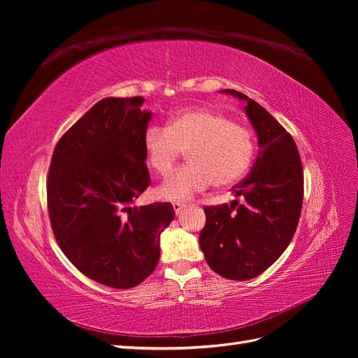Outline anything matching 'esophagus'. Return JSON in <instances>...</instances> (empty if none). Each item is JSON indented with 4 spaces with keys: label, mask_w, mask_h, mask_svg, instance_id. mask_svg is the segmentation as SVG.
Here are the masks:
<instances>
[{
    "label": "esophagus",
    "mask_w": 358,
    "mask_h": 358,
    "mask_svg": "<svg viewBox=\"0 0 358 358\" xmlns=\"http://www.w3.org/2000/svg\"><path fill=\"white\" fill-rule=\"evenodd\" d=\"M187 208V204L185 203H180V201H175L173 203V209H175V212H176V215H179V213H182V210Z\"/></svg>",
    "instance_id": "1"
}]
</instances>
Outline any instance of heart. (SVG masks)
<instances>
[{
    "instance_id": "obj_1",
    "label": "heart",
    "mask_w": 358,
    "mask_h": 358,
    "mask_svg": "<svg viewBox=\"0 0 358 358\" xmlns=\"http://www.w3.org/2000/svg\"><path fill=\"white\" fill-rule=\"evenodd\" d=\"M148 167L164 176L187 152L188 166L170 175L158 192L167 200H187L215 187H229L242 179L252 164L254 136L216 110L185 109L173 115L166 129L149 127L143 134Z\"/></svg>"
}]
</instances>
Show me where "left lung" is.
Returning a JSON list of instances; mask_svg holds the SVG:
<instances>
[{"label":"left lung","mask_w":358,"mask_h":358,"mask_svg":"<svg viewBox=\"0 0 358 358\" xmlns=\"http://www.w3.org/2000/svg\"><path fill=\"white\" fill-rule=\"evenodd\" d=\"M245 101V113L258 138L249 176L233 187L243 203L204 208L200 248L206 263L231 280L262 275L289 245L303 203V169L294 140L264 107L245 94L222 90Z\"/></svg>","instance_id":"1"}]
</instances>
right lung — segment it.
Masks as SVG:
<instances>
[{
    "label": "right lung",
    "instance_id": "add662e5",
    "mask_svg": "<svg viewBox=\"0 0 358 358\" xmlns=\"http://www.w3.org/2000/svg\"><path fill=\"white\" fill-rule=\"evenodd\" d=\"M143 96H107L53 150L48 208L62 252L95 282L127 289L154 272L159 236L175 218L170 203L137 206L150 183L143 134L152 113Z\"/></svg>",
    "mask_w": 358,
    "mask_h": 358
}]
</instances>
